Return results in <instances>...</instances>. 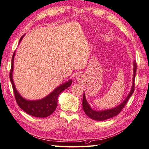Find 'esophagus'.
Returning <instances> with one entry per match:
<instances>
[{
	"label": "esophagus",
	"mask_w": 149,
	"mask_h": 149,
	"mask_svg": "<svg viewBox=\"0 0 149 149\" xmlns=\"http://www.w3.org/2000/svg\"><path fill=\"white\" fill-rule=\"evenodd\" d=\"M80 77H78L77 79V80H79V79H80Z\"/></svg>",
	"instance_id": "obj_1"
}]
</instances>
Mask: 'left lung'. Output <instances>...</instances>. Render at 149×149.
<instances>
[{
	"label": "left lung",
	"instance_id": "obj_1",
	"mask_svg": "<svg viewBox=\"0 0 149 149\" xmlns=\"http://www.w3.org/2000/svg\"><path fill=\"white\" fill-rule=\"evenodd\" d=\"M136 69H137V63L136 61H134V77H133V83L132 86L131 91L130 93L128 94L127 97L126 98L125 100L120 104V105L117 106V107L106 109V110L103 111H95L93 109H92L90 107V106L89 105L86 99L85 94H84L83 96V100H82V106H83V109L85 113L89 117H90L91 119L96 120H104L106 119H108L112 118L115 116H116L118 115L120 111H122L123 108L125 107V106L128 100L130 99V97L132 96V95L133 94L134 92V87H135V84H134V81H135V76L136 73Z\"/></svg>",
	"mask_w": 149,
	"mask_h": 149
}]
</instances>
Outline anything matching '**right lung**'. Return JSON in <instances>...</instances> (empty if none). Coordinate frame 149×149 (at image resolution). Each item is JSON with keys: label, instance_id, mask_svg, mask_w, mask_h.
Wrapping results in <instances>:
<instances>
[{"label": "right lung", "instance_id": "obj_1", "mask_svg": "<svg viewBox=\"0 0 149 149\" xmlns=\"http://www.w3.org/2000/svg\"><path fill=\"white\" fill-rule=\"evenodd\" d=\"M24 35L20 39L19 43L23 38ZM15 52H14L12 59V67L10 72V79L13 87V90L15 95V100L18 106L22 110L30 116L36 117H47L51 115L56 109L58 96L63 90L71 85L72 80H69L66 83L61 84V86L56 88L51 93L47 95L46 97L38 100H28L22 98L18 91H17L15 86L14 85L12 73L13 69V60Z\"/></svg>", "mask_w": 149, "mask_h": 149}]
</instances>
